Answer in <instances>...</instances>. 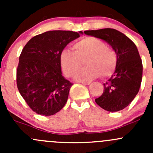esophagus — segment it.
I'll return each instance as SVG.
<instances>
[{"label": "esophagus", "instance_id": "obj_1", "mask_svg": "<svg viewBox=\"0 0 153 153\" xmlns=\"http://www.w3.org/2000/svg\"><path fill=\"white\" fill-rule=\"evenodd\" d=\"M81 83L82 84H84V85H89V84H91L90 81H86V82H85V81H81Z\"/></svg>", "mask_w": 153, "mask_h": 153}]
</instances>
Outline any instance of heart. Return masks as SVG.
<instances>
[{
	"mask_svg": "<svg viewBox=\"0 0 153 153\" xmlns=\"http://www.w3.org/2000/svg\"><path fill=\"white\" fill-rule=\"evenodd\" d=\"M73 52L64 49L60 55V64L64 75L72 77L83 66L75 78L79 81H88L99 76H109L116 67L117 55L115 51L106 47L99 38L86 37L72 45Z\"/></svg>",
	"mask_w": 153,
	"mask_h": 153,
	"instance_id": "b5f03b06",
	"label": "heart"
}]
</instances>
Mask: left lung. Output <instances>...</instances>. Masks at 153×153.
I'll list each match as a JSON object with an SVG mask.
<instances>
[{
	"mask_svg": "<svg viewBox=\"0 0 153 153\" xmlns=\"http://www.w3.org/2000/svg\"><path fill=\"white\" fill-rule=\"evenodd\" d=\"M84 33L105 41L117 55L115 72L104 84L103 94L95 102L109 112L122 110L132 102L141 86L143 65L138 49L128 37L116 29L86 30Z\"/></svg>",
	"mask_w": 153,
	"mask_h": 153,
	"instance_id": "obj_1",
	"label": "left lung"
}]
</instances>
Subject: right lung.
I'll return each mask as SVG.
<instances>
[{
	"mask_svg": "<svg viewBox=\"0 0 153 153\" xmlns=\"http://www.w3.org/2000/svg\"><path fill=\"white\" fill-rule=\"evenodd\" d=\"M80 34L83 32L48 31L31 38L23 49L17 69V86L36 113L52 115L67 103L72 84L62 75L60 55Z\"/></svg>",
	"mask_w": 153,
	"mask_h": 153,
	"instance_id": "1",
	"label": "right lung"
}]
</instances>
